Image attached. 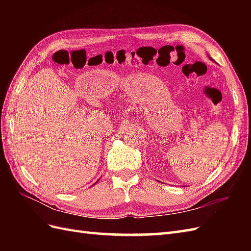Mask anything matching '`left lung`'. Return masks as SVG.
<instances>
[{
  "label": "left lung",
  "instance_id": "left-lung-1",
  "mask_svg": "<svg viewBox=\"0 0 251 251\" xmlns=\"http://www.w3.org/2000/svg\"><path fill=\"white\" fill-rule=\"evenodd\" d=\"M209 58H210V59H211V60H214V59H212V58H211V57H210V56H209Z\"/></svg>",
  "mask_w": 251,
  "mask_h": 251
}]
</instances>
